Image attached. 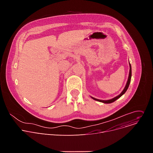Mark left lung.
I'll use <instances>...</instances> for the list:
<instances>
[{"label":"left lung","mask_w":153,"mask_h":153,"mask_svg":"<svg viewBox=\"0 0 153 153\" xmlns=\"http://www.w3.org/2000/svg\"><path fill=\"white\" fill-rule=\"evenodd\" d=\"M131 64L129 63V73L128 79L126 84V85H125V88H124L123 90L122 91V93H121L119 95H118L117 96H116V97H114V98H113V99H111L106 100H105L97 99H96V98L93 97H91H91L93 99L95 100H97V101H98V102H102V103H113V102H114V101H116L117 99H118L119 98H120L122 95H123V94L125 93V92L126 91V90H128V87H129V83H130V82H131Z\"/></svg>","instance_id":"obj_1"}]
</instances>
